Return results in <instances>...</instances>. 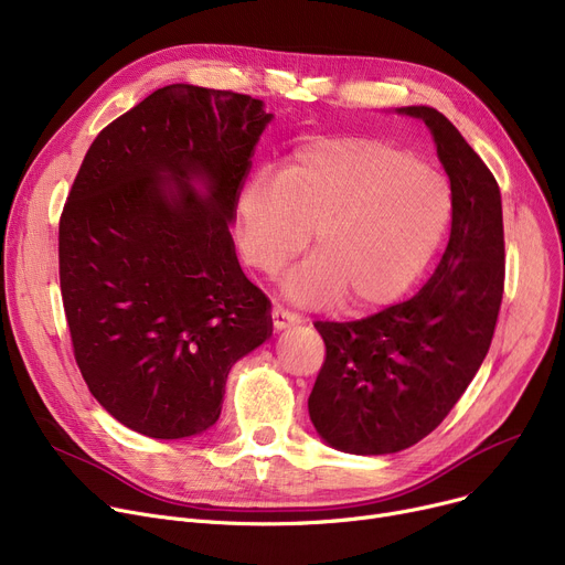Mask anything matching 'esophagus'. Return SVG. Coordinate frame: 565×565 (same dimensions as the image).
Wrapping results in <instances>:
<instances>
[{
	"instance_id": "esophagus-1",
	"label": "esophagus",
	"mask_w": 565,
	"mask_h": 565,
	"mask_svg": "<svg viewBox=\"0 0 565 565\" xmlns=\"http://www.w3.org/2000/svg\"><path fill=\"white\" fill-rule=\"evenodd\" d=\"M295 322H300V316H298V313H292V311H288V309H284V307H275V309H273V324H275L277 332L290 328V324H295Z\"/></svg>"
}]
</instances>
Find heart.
<instances>
[{
	"mask_svg": "<svg viewBox=\"0 0 565 565\" xmlns=\"http://www.w3.org/2000/svg\"><path fill=\"white\" fill-rule=\"evenodd\" d=\"M451 215L444 178L380 139H320L281 178L256 175L237 199L249 267L277 275L311 237V258L284 290L345 311L390 305L422 277Z\"/></svg>",
	"mask_w": 565,
	"mask_h": 565,
	"instance_id": "1",
	"label": "heart"
}]
</instances>
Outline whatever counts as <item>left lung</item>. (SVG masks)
<instances>
[{"instance_id":"obj_1","label":"left lung","mask_w":565,"mask_h":565,"mask_svg":"<svg viewBox=\"0 0 565 565\" xmlns=\"http://www.w3.org/2000/svg\"><path fill=\"white\" fill-rule=\"evenodd\" d=\"M422 118L451 181V235L435 275L407 302L352 322H313L324 364L309 417L330 447L384 456L433 433L481 369L503 295V217L492 171L447 116Z\"/></svg>"}]
</instances>
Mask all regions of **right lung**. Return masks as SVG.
<instances>
[{
  "instance_id": "add662e5",
  "label": "right lung",
  "mask_w": 565,
  "mask_h": 565,
  "mask_svg": "<svg viewBox=\"0 0 565 565\" xmlns=\"http://www.w3.org/2000/svg\"><path fill=\"white\" fill-rule=\"evenodd\" d=\"M270 121L252 96L169 84L100 130L75 175L58 220L75 362L135 433L215 426L231 366L273 334L231 237Z\"/></svg>"
}]
</instances>
